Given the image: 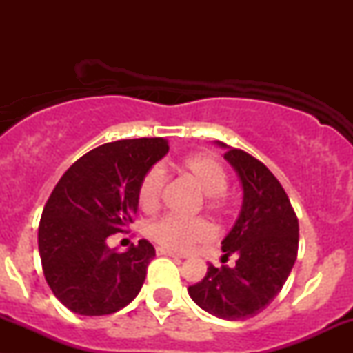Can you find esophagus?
<instances>
[{
	"label": "esophagus",
	"instance_id": "34e87169",
	"mask_svg": "<svg viewBox=\"0 0 353 353\" xmlns=\"http://www.w3.org/2000/svg\"><path fill=\"white\" fill-rule=\"evenodd\" d=\"M157 255H168V257H174V259H181L179 255L177 254H174V252H171V250H165V249H157Z\"/></svg>",
	"mask_w": 353,
	"mask_h": 353
}]
</instances>
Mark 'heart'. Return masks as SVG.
<instances>
[{
    "instance_id": "obj_1",
    "label": "heart",
    "mask_w": 353,
    "mask_h": 353,
    "mask_svg": "<svg viewBox=\"0 0 353 353\" xmlns=\"http://www.w3.org/2000/svg\"><path fill=\"white\" fill-rule=\"evenodd\" d=\"M181 171L199 185L205 196L219 199L228 189V172L222 164L205 154L185 157L181 163ZM165 182V172L161 165H154L141 179L137 197L144 210L157 208ZM148 236L165 250L171 252H188L194 245L204 244L212 239L214 232L204 219H184L179 216H164L149 224Z\"/></svg>"
}]
</instances>
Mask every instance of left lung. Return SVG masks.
Returning <instances> with one entry per match:
<instances>
[{
	"instance_id": "8db88e82",
	"label": "left lung",
	"mask_w": 353,
	"mask_h": 353,
	"mask_svg": "<svg viewBox=\"0 0 353 353\" xmlns=\"http://www.w3.org/2000/svg\"><path fill=\"white\" fill-rule=\"evenodd\" d=\"M225 149L242 185L236 224L222 241L221 261L236 255V265L214 267L201 282L189 285L194 302L214 317L245 320L262 312L289 277L297 259L299 221L289 197L261 161L216 141Z\"/></svg>"
}]
</instances>
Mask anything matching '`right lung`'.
<instances>
[{
	"label": "right lung",
	"mask_w": 353,
	"mask_h": 353,
	"mask_svg": "<svg viewBox=\"0 0 353 353\" xmlns=\"http://www.w3.org/2000/svg\"><path fill=\"white\" fill-rule=\"evenodd\" d=\"M168 152L163 137L103 144L79 157L51 192L39 222V257L52 294L74 314H114L139 294L152 244L143 239L116 252L108 237L132 222L141 179Z\"/></svg>",
	"instance_id": "add662e5"
}]
</instances>
